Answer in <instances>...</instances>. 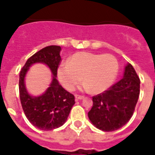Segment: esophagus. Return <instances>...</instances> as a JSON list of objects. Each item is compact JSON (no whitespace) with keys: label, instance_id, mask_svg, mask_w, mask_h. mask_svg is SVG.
<instances>
[{"label":"esophagus","instance_id":"1","mask_svg":"<svg viewBox=\"0 0 155 155\" xmlns=\"http://www.w3.org/2000/svg\"><path fill=\"white\" fill-rule=\"evenodd\" d=\"M84 98V96H79V95H75V101H79V100H82Z\"/></svg>","mask_w":155,"mask_h":155}]
</instances>
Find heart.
I'll list each match as a JSON object with an SVG mask.
<instances>
[{
    "instance_id": "heart-1",
    "label": "heart",
    "mask_w": 155,
    "mask_h": 155,
    "mask_svg": "<svg viewBox=\"0 0 155 155\" xmlns=\"http://www.w3.org/2000/svg\"><path fill=\"white\" fill-rule=\"evenodd\" d=\"M119 64L115 56L111 54L78 52L69 62L59 65L57 75L65 89L72 91L82 80L80 87L86 92L96 94L104 92L112 86L117 75Z\"/></svg>"
}]
</instances>
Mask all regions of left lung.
Masks as SVG:
<instances>
[{"instance_id": "8db88e82", "label": "left lung", "mask_w": 155, "mask_h": 155, "mask_svg": "<svg viewBox=\"0 0 155 155\" xmlns=\"http://www.w3.org/2000/svg\"><path fill=\"white\" fill-rule=\"evenodd\" d=\"M140 94V79L130 63L125 66L123 78L108 90L92 97L87 115L91 122L105 132L125 125L134 114Z\"/></svg>"}]
</instances>
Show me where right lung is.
Segmentation results:
<instances>
[{
    "label": "right lung",
    "mask_w": 155,
    "mask_h": 155,
    "mask_svg": "<svg viewBox=\"0 0 155 155\" xmlns=\"http://www.w3.org/2000/svg\"><path fill=\"white\" fill-rule=\"evenodd\" d=\"M61 47L49 46L40 50L28 58L19 75V93L21 104L25 117L31 124L41 130H52L66 122L74 105V95L66 91L56 79L60 64ZM36 62L45 63L49 67L53 80L47 91L39 97H32L26 91L25 74L30 65Z\"/></svg>",
    "instance_id": "add662e5"
}]
</instances>
